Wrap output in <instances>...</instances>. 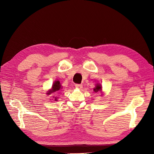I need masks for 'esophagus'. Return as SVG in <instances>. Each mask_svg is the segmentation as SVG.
I'll list each match as a JSON object with an SVG mask.
<instances>
[{
  "label": "esophagus",
  "mask_w": 154,
  "mask_h": 154,
  "mask_svg": "<svg viewBox=\"0 0 154 154\" xmlns=\"http://www.w3.org/2000/svg\"><path fill=\"white\" fill-rule=\"evenodd\" d=\"M75 87L78 88V89H82L83 87H82V84H76L75 85Z\"/></svg>",
  "instance_id": "obj_1"
}]
</instances>
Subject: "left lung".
Segmentation results:
<instances>
[{
  "label": "left lung",
  "mask_w": 154,
  "mask_h": 154,
  "mask_svg": "<svg viewBox=\"0 0 154 154\" xmlns=\"http://www.w3.org/2000/svg\"><path fill=\"white\" fill-rule=\"evenodd\" d=\"M94 92H97L98 91H101V85H100V84H97V85H96V87L94 88Z\"/></svg>",
  "instance_id": "obj_1"
}]
</instances>
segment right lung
<instances>
[{
  "mask_svg": "<svg viewBox=\"0 0 154 154\" xmlns=\"http://www.w3.org/2000/svg\"><path fill=\"white\" fill-rule=\"evenodd\" d=\"M60 88H61V85H60V82L59 81H56L53 83V87H52V90H51L50 91H49L48 94H52V93H53L56 91H58L60 89ZM55 98H56V97H55ZM55 100H57V99H55Z\"/></svg>",
  "mask_w": 154,
  "mask_h": 154,
  "instance_id": "add662e5",
  "label": "right lung"
}]
</instances>
